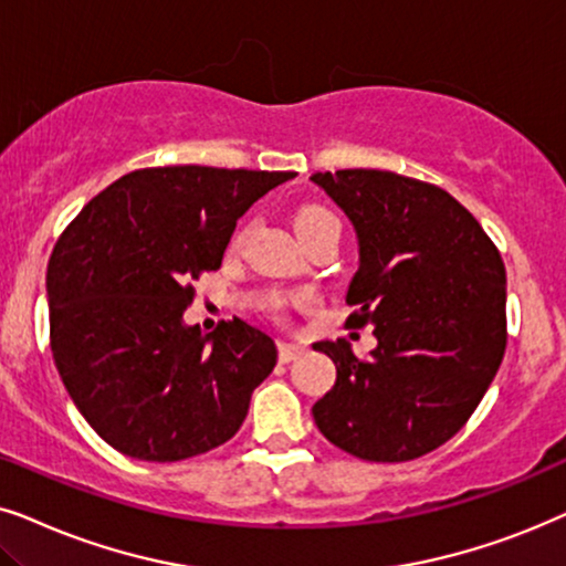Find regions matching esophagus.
Wrapping results in <instances>:
<instances>
[{
  "label": "esophagus",
  "mask_w": 566,
  "mask_h": 566,
  "mask_svg": "<svg viewBox=\"0 0 566 566\" xmlns=\"http://www.w3.org/2000/svg\"><path fill=\"white\" fill-rule=\"evenodd\" d=\"M303 352H305V349H303V346H300V344L279 342V361H292V359H297Z\"/></svg>",
  "instance_id": "esophagus-1"
}]
</instances>
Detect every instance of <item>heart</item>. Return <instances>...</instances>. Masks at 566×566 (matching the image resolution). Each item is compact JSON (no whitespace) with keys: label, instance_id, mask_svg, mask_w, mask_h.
Wrapping results in <instances>:
<instances>
[{"label":"heart","instance_id":"obj_1","mask_svg":"<svg viewBox=\"0 0 566 566\" xmlns=\"http://www.w3.org/2000/svg\"><path fill=\"white\" fill-rule=\"evenodd\" d=\"M331 224H336V228H338V220H336V214L331 212V209H326V207L305 205V207H300L297 212H295V228H297L300 238H303V240L311 238L313 232H318L323 228H331ZM243 232H245V228H238L235 230V235H232V245H238L240 240H243ZM271 311H274V318H282V315H284V303H282V300H276V303L271 305Z\"/></svg>","mask_w":566,"mask_h":566}]
</instances>
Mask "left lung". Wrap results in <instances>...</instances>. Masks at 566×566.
<instances>
[{
  "mask_svg": "<svg viewBox=\"0 0 566 566\" xmlns=\"http://www.w3.org/2000/svg\"><path fill=\"white\" fill-rule=\"evenodd\" d=\"M349 217L359 269L349 328L375 326L357 357L346 338L318 342L336 386L313 406L328 442L373 463L432 453L476 411L507 346V274L492 238L440 186L390 170L313 172Z\"/></svg>",
  "mask_w": 566,
  "mask_h": 566,
  "instance_id": "obj_1",
  "label": "left lung"
}]
</instances>
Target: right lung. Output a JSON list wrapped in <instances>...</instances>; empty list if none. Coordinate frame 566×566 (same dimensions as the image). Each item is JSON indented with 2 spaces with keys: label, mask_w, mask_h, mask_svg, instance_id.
<instances>
[{
  "label": "right lung",
  "mask_w": 566,
  "mask_h": 566,
  "mask_svg": "<svg viewBox=\"0 0 566 566\" xmlns=\"http://www.w3.org/2000/svg\"><path fill=\"white\" fill-rule=\"evenodd\" d=\"M287 170L205 165L120 176L66 224L49 259L51 354L87 424L139 461L220 448L243 424L276 346L245 321L186 326L193 282L220 269L235 222Z\"/></svg>",
  "instance_id": "obj_1"
}]
</instances>
